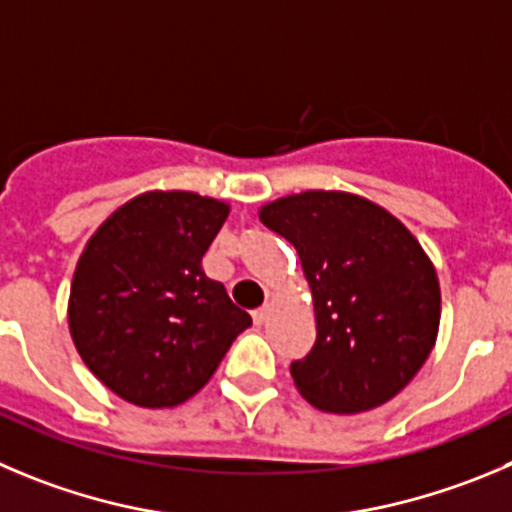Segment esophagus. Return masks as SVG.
Segmentation results:
<instances>
[{
  "label": "esophagus",
  "mask_w": 512,
  "mask_h": 512,
  "mask_svg": "<svg viewBox=\"0 0 512 512\" xmlns=\"http://www.w3.org/2000/svg\"><path fill=\"white\" fill-rule=\"evenodd\" d=\"M267 315H270V308H257L252 310V321H255L257 326H262V323L267 321Z\"/></svg>",
  "instance_id": "1"
}]
</instances>
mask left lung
Returning a JSON list of instances; mask_svg holds the SVG:
<instances>
[{
	"label": "left lung",
	"instance_id": "left-lung-1",
	"mask_svg": "<svg viewBox=\"0 0 512 512\" xmlns=\"http://www.w3.org/2000/svg\"><path fill=\"white\" fill-rule=\"evenodd\" d=\"M298 250L313 293L315 343L290 364L323 412L381 407L414 379L439 331V280L396 217L346 191H303L260 209Z\"/></svg>",
	"mask_w": 512,
	"mask_h": 512
}]
</instances>
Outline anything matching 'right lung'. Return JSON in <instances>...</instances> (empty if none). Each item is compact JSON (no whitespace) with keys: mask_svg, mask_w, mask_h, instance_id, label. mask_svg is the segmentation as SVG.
<instances>
[{"mask_svg":"<svg viewBox=\"0 0 512 512\" xmlns=\"http://www.w3.org/2000/svg\"><path fill=\"white\" fill-rule=\"evenodd\" d=\"M227 214L194 191H146L105 219L80 255L70 336L85 366L136 407L184 404L252 326L202 270Z\"/></svg>","mask_w":512,"mask_h":512,"instance_id":"1","label":"right lung"}]
</instances>
